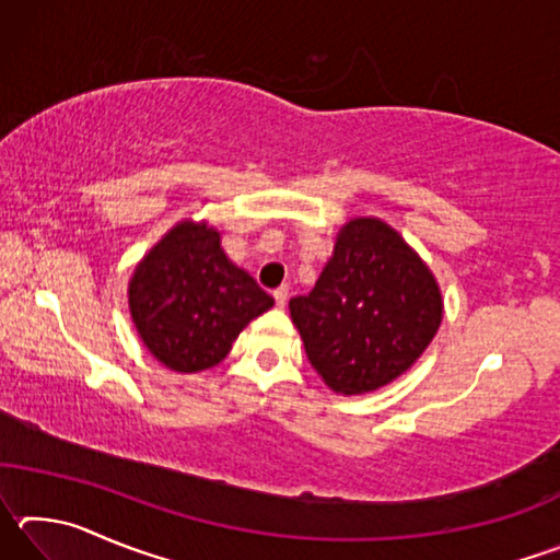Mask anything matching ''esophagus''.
Wrapping results in <instances>:
<instances>
[{
	"mask_svg": "<svg viewBox=\"0 0 560 560\" xmlns=\"http://www.w3.org/2000/svg\"><path fill=\"white\" fill-rule=\"evenodd\" d=\"M273 301H277V306H279V308L287 306V301H289V289H287V287H279L277 291H273Z\"/></svg>",
	"mask_w": 560,
	"mask_h": 560,
	"instance_id": "obj_1",
	"label": "esophagus"
}]
</instances>
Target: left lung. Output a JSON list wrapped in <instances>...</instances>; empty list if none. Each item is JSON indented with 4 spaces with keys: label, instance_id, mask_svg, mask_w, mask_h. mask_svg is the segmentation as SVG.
Masks as SVG:
<instances>
[{
    "label": "left lung",
    "instance_id": "8db88e82",
    "mask_svg": "<svg viewBox=\"0 0 560 560\" xmlns=\"http://www.w3.org/2000/svg\"><path fill=\"white\" fill-rule=\"evenodd\" d=\"M314 371L330 390L371 393L402 375L442 320L432 271L393 226L353 220L308 296L289 301Z\"/></svg>",
    "mask_w": 560,
    "mask_h": 560
}]
</instances>
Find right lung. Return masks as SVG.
<instances>
[{
    "mask_svg": "<svg viewBox=\"0 0 560 560\" xmlns=\"http://www.w3.org/2000/svg\"><path fill=\"white\" fill-rule=\"evenodd\" d=\"M128 303L150 353L170 371L197 373L224 360L273 299L226 259L220 234L183 222L138 264Z\"/></svg>",
    "mask_w": 560,
    "mask_h": 560,
    "instance_id": "right-lung-1",
    "label": "right lung"
}]
</instances>
